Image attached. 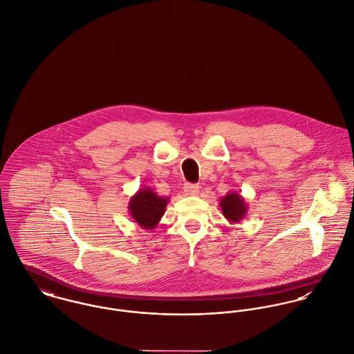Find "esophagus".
Masks as SVG:
<instances>
[{
  "instance_id": "obj_1",
  "label": "esophagus",
  "mask_w": 354,
  "mask_h": 354,
  "mask_svg": "<svg viewBox=\"0 0 354 354\" xmlns=\"http://www.w3.org/2000/svg\"><path fill=\"white\" fill-rule=\"evenodd\" d=\"M185 193L187 196H196L199 193V186L198 185H192V183H186L185 185Z\"/></svg>"
}]
</instances>
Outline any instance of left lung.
<instances>
[{"instance_id": "left-lung-1", "label": "left lung", "mask_w": 354, "mask_h": 354, "mask_svg": "<svg viewBox=\"0 0 354 354\" xmlns=\"http://www.w3.org/2000/svg\"><path fill=\"white\" fill-rule=\"evenodd\" d=\"M220 207L223 210L224 217L230 223L241 221L245 217L248 210V205L245 199L235 192H231L220 199Z\"/></svg>"}]
</instances>
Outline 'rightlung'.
<instances>
[{
  "label": "right lung",
  "mask_w": 354,
  "mask_h": 354,
  "mask_svg": "<svg viewBox=\"0 0 354 354\" xmlns=\"http://www.w3.org/2000/svg\"><path fill=\"white\" fill-rule=\"evenodd\" d=\"M169 202L168 196H160L151 189H140L129 201V214L142 230L156 228L161 220L167 203Z\"/></svg>",
  "instance_id": "obj_1"
}]
</instances>
